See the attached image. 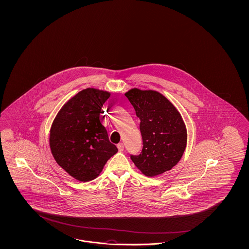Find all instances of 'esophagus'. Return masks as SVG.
<instances>
[{"label": "esophagus", "mask_w": 249, "mask_h": 249, "mask_svg": "<svg viewBox=\"0 0 249 249\" xmlns=\"http://www.w3.org/2000/svg\"><path fill=\"white\" fill-rule=\"evenodd\" d=\"M117 147H118V149H119V151H124V145L123 143H119L117 145Z\"/></svg>", "instance_id": "34e87169"}]
</instances>
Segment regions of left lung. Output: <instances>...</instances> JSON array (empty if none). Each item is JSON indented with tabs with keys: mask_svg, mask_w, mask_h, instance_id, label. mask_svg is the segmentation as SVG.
Segmentation results:
<instances>
[{
	"mask_svg": "<svg viewBox=\"0 0 249 249\" xmlns=\"http://www.w3.org/2000/svg\"><path fill=\"white\" fill-rule=\"evenodd\" d=\"M136 115L143 148L130 158L147 176L155 177L170 171L181 160L187 144V129L175 106L156 90L131 89L125 93Z\"/></svg>",
	"mask_w": 249,
	"mask_h": 249,
	"instance_id": "obj_1",
	"label": "left lung"
}]
</instances>
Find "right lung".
Segmentation results:
<instances>
[{
    "mask_svg": "<svg viewBox=\"0 0 249 249\" xmlns=\"http://www.w3.org/2000/svg\"><path fill=\"white\" fill-rule=\"evenodd\" d=\"M110 92L89 88L61 107L50 128L49 146L56 163L77 181H89L118 152L99 121Z\"/></svg>",
    "mask_w": 249,
    "mask_h": 249,
    "instance_id": "1",
    "label": "right lung"
}]
</instances>
